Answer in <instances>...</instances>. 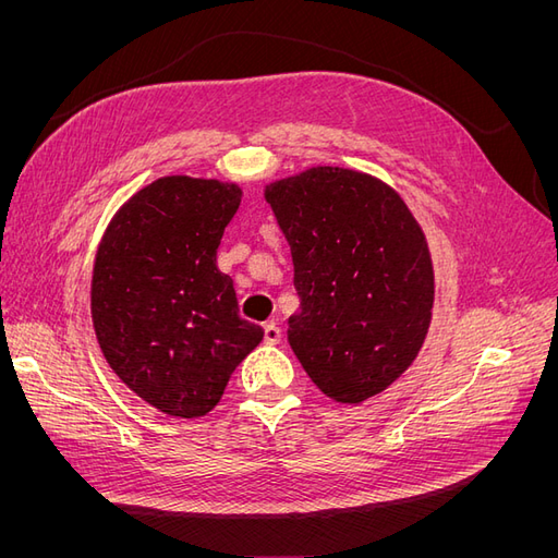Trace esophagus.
<instances>
[{"mask_svg":"<svg viewBox=\"0 0 558 558\" xmlns=\"http://www.w3.org/2000/svg\"><path fill=\"white\" fill-rule=\"evenodd\" d=\"M263 335L267 344H279L281 342V328L277 324H265Z\"/></svg>","mask_w":558,"mask_h":558,"instance_id":"1","label":"esophagus"}]
</instances>
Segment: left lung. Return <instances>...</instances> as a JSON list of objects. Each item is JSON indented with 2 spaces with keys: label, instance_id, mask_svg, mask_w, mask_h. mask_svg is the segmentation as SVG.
Returning a JSON list of instances; mask_svg holds the SVG:
<instances>
[{
  "label": "left lung",
  "instance_id": "left-lung-1",
  "mask_svg": "<svg viewBox=\"0 0 558 558\" xmlns=\"http://www.w3.org/2000/svg\"><path fill=\"white\" fill-rule=\"evenodd\" d=\"M265 199L293 256L298 361L335 402L386 391L424 344L435 298L410 207L377 177L320 165L265 185Z\"/></svg>",
  "mask_w": 558,
  "mask_h": 558
}]
</instances>
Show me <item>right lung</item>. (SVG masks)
Segmentation results:
<instances>
[{
    "mask_svg": "<svg viewBox=\"0 0 558 558\" xmlns=\"http://www.w3.org/2000/svg\"><path fill=\"white\" fill-rule=\"evenodd\" d=\"M238 183L162 177L116 211L95 253L90 312L107 363L156 410L211 412L263 340L240 316L232 279L216 267L238 214Z\"/></svg>",
    "mask_w": 558,
    "mask_h": 558,
    "instance_id": "add662e5",
    "label": "right lung"
}]
</instances>
